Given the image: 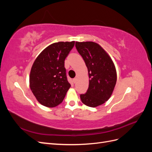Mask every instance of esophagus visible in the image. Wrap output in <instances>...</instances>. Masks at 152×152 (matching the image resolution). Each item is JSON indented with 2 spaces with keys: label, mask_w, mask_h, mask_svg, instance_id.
I'll return each instance as SVG.
<instances>
[{
  "label": "esophagus",
  "mask_w": 152,
  "mask_h": 152,
  "mask_svg": "<svg viewBox=\"0 0 152 152\" xmlns=\"http://www.w3.org/2000/svg\"><path fill=\"white\" fill-rule=\"evenodd\" d=\"M73 83H75V82H77V78H74V79H73Z\"/></svg>",
  "instance_id": "esophagus-1"
}]
</instances>
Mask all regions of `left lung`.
<instances>
[{
    "label": "left lung",
    "mask_w": 152,
    "mask_h": 152,
    "mask_svg": "<svg viewBox=\"0 0 152 152\" xmlns=\"http://www.w3.org/2000/svg\"><path fill=\"white\" fill-rule=\"evenodd\" d=\"M75 47L84 59L90 79L86 93L80 97L84 104L94 108L111 96L117 82L115 66L108 53L97 43L76 42Z\"/></svg>",
    "instance_id": "1"
}]
</instances>
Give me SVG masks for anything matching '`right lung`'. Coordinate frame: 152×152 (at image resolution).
<instances>
[{
  "label": "right lung",
  "instance_id": "add662e5",
  "mask_svg": "<svg viewBox=\"0 0 152 152\" xmlns=\"http://www.w3.org/2000/svg\"><path fill=\"white\" fill-rule=\"evenodd\" d=\"M75 45L72 42L53 43L35 59L30 74V87L38 102L52 108L60 104L71 85L65 68V60Z\"/></svg>",
  "mask_w": 152,
  "mask_h": 152
}]
</instances>
